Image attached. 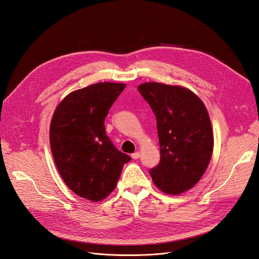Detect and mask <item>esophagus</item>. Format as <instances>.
Returning a JSON list of instances; mask_svg holds the SVG:
<instances>
[{"label":"esophagus","instance_id":"obj_1","mask_svg":"<svg viewBox=\"0 0 259 259\" xmlns=\"http://www.w3.org/2000/svg\"><path fill=\"white\" fill-rule=\"evenodd\" d=\"M131 156H132V159H134V160H138L139 157L141 156V153L139 152V151H137V152H134V153H132L131 154Z\"/></svg>","mask_w":259,"mask_h":259}]
</instances>
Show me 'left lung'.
Wrapping results in <instances>:
<instances>
[{"instance_id": "left-lung-1", "label": "left lung", "mask_w": 259, "mask_h": 259, "mask_svg": "<svg viewBox=\"0 0 259 259\" xmlns=\"http://www.w3.org/2000/svg\"><path fill=\"white\" fill-rule=\"evenodd\" d=\"M156 117L161 161L150 169L154 185L167 195L193 188L204 175L213 134L203 102L181 85L145 82L138 87Z\"/></svg>"}]
</instances>
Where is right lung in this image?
<instances>
[{"label":"right lung","mask_w":259,"mask_h":259,"mask_svg":"<svg viewBox=\"0 0 259 259\" xmlns=\"http://www.w3.org/2000/svg\"><path fill=\"white\" fill-rule=\"evenodd\" d=\"M125 88L106 81L76 90L61 100L51 120L56 167L66 186L89 201H102L113 192L123 164L131 160L111 143L104 122Z\"/></svg>","instance_id":"right-lung-1"}]
</instances>
